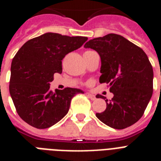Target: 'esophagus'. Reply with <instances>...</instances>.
I'll list each match as a JSON object with an SVG mask.
<instances>
[{
    "mask_svg": "<svg viewBox=\"0 0 161 161\" xmlns=\"http://www.w3.org/2000/svg\"><path fill=\"white\" fill-rule=\"evenodd\" d=\"M87 96L89 97V98H90L91 100H95V99H96V97H95V95H93V94H90V93H88L87 94Z\"/></svg>",
    "mask_w": 161,
    "mask_h": 161,
    "instance_id": "34e87169",
    "label": "esophagus"
}]
</instances>
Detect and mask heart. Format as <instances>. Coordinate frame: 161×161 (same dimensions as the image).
I'll return each mask as SVG.
<instances>
[{
	"instance_id": "heart-1",
	"label": "heart",
	"mask_w": 161,
	"mask_h": 161,
	"mask_svg": "<svg viewBox=\"0 0 161 161\" xmlns=\"http://www.w3.org/2000/svg\"><path fill=\"white\" fill-rule=\"evenodd\" d=\"M92 52V51H86V52H84V54H87V53H89V52Z\"/></svg>"
}]
</instances>
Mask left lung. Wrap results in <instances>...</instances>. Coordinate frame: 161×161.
I'll return each mask as SVG.
<instances>
[{"mask_svg":"<svg viewBox=\"0 0 161 161\" xmlns=\"http://www.w3.org/2000/svg\"><path fill=\"white\" fill-rule=\"evenodd\" d=\"M85 47L95 50L101 57L99 81L109 84L113 93L106 109L96 116L112 128L124 129L143 115L153 92V69L147 55L124 37L109 34L91 39ZM97 98L106 99L97 94Z\"/></svg>","mask_w":161,"mask_h":161,"instance_id":"8db88e82","label":"left lung"}]
</instances>
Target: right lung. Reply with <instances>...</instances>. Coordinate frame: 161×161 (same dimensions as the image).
I'll return each mask as SVG.
<instances>
[{
	"mask_svg": "<svg viewBox=\"0 0 161 161\" xmlns=\"http://www.w3.org/2000/svg\"><path fill=\"white\" fill-rule=\"evenodd\" d=\"M87 37L46 33L31 38L18 50L11 64L9 93L17 113L38 129L48 128L68 114L72 98L80 89H50L54 74L62 73V59L78 49Z\"/></svg>",
	"mask_w": 161,
	"mask_h": 161,
	"instance_id": "obj_1",
	"label": "right lung"
}]
</instances>
